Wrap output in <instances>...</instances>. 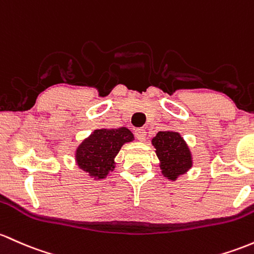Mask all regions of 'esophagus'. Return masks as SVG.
I'll return each instance as SVG.
<instances>
[{
    "mask_svg": "<svg viewBox=\"0 0 254 254\" xmlns=\"http://www.w3.org/2000/svg\"><path fill=\"white\" fill-rule=\"evenodd\" d=\"M146 135H147V132L143 127H137V129L135 130V136L138 141L146 140Z\"/></svg>",
    "mask_w": 254,
    "mask_h": 254,
    "instance_id": "obj_1",
    "label": "esophagus"
}]
</instances>
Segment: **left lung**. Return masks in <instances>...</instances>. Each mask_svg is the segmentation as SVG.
Masks as SVG:
<instances>
[{
	"instance_id": "8db88e82",
	"label": "left lung",
	"mask_w": 254,
	"mask_h": 254,
	"mask_svg": "<svg viewBox=\"0 0 254 254\" xmlns=\"http://www.w3.org/2000/svg\"><path fill=\"white\" fill-rule=\"evenodd\" d=\"M163 174L170 180H176L178 175L185 174L191 166V155L180 133L160 131L153 138Z\"/></svg>"
}]
</instances>
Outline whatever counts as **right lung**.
Listing matches in <instances>:
<instances>
[{"mask_svg":"<svg viewBox=\"0 0 254 254\" xmlns=\"http://www.w3.org/2000/svg\"><path fill=\"white\" fill-rule=\"evenodd\" d=\"M132 138L131 131L127 127L96 130L77 149L78 166L91 176L104 178L114 168L113 159L121 147Z\"/></svg>","mask_w":254,"mask_h":254,"instance_id":"obj_1","label":"right lung"}]
</instances>
